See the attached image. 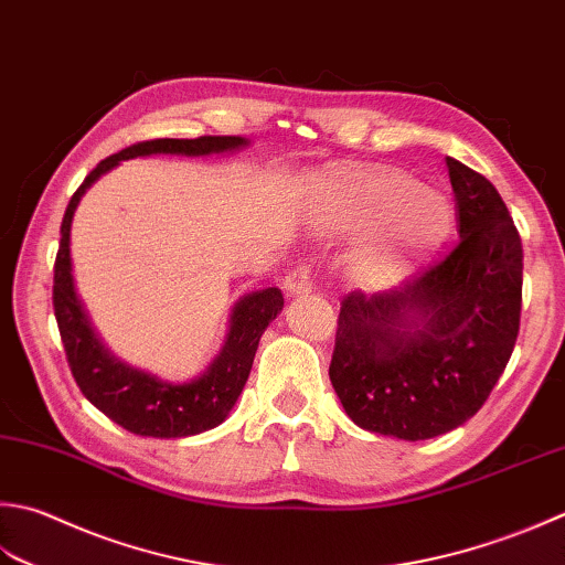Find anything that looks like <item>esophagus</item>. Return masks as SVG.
Here are the masks:
<instances>
[{
    "mask_svg": "<svg viewBox=\"0 0 565 565\" xmlns=\"http://www.w3.org/2000/svg\"><path fill=\"white\" fill-rule=\"evenodd\" d=\"M284 289H286V294H291V296L311 291L313 289L311 264H298V267H294L289 274H286Z\"/></svg>",
    "mask_w": 565,
    "mask_h": 565,
    "instance_id": "esophagus-1",
    "label": "esophagus"
}]
</instances>
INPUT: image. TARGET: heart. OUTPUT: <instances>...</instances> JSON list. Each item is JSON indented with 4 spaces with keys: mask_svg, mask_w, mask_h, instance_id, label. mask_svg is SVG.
Returning <instances> with one entry per match:
<instances>
[{
    "mask_svg": "<svg viewBox=\"0 0 565 565\" xmlns=\"http://www.w3.org/2000/svg\"><path fill=\"white\" fill-rule=\"evenodd\" d=\"M316 213L330 232H367L385 225L355 262L364 286L384 289L402 281L416 262L440 245L450 225L444 198L412 175L340 169L313 181Z\"/></svg>",
    "mask_w": 565,
    "mask_h": 565,
    "instance_id": "heart-1",
    "label": "heart"
}]
</instances>
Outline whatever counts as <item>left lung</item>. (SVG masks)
I'll return each mask as SVG.
<instances>
[{
	"label": "left lung",
	"mask_w": 565,
	"mask_h": 565,
	"mask_svg": "<svg viewBox=\"0 0 565 565\" xmlns=\"http://www.w3.org/2000/svg\"><path fill=\"white\" fill-rule=\"evenodd\" d=\"M458 207L446 257L396 289L340 303L330 382L360 428L426 440L480 412L512 358L522 237L497 188L446 157Z\"/></svg>",
	"instance_id": "1"
}]
</instances>
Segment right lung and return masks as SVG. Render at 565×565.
I'll use <instances>...</instances> for the list:
<instances>
[{"label":"right lung","instance_id":"obj_1","mask_svg":"<svg viewBox=\"0 0 565 565\" xmlns=\"http://www.w3.org/2000/svg\"><path fill=\"white\" fill-rule=\"evenodd\" d=\"M242 137H198V139H151L113 153L85 175L73 193L61 223V245L53 267V311L73 377L85 399L129 434L151 438H183L223 424L237 396L245 390L259 338L276 313L284 308V296L276 286L252 291L239 298L230 316V333L213 364L191 382L173 384L149 372L129 367L115 358L90 326L81 298L75 294L71 264V223L83 193L99 175L119 161L151 153L175 157H207L247 147Z\"/></svg>","mask_w":565,"mask_h":565}]
</instances>
